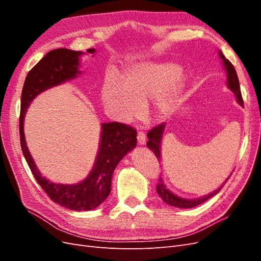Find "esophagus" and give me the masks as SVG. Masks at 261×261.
Here are the masks:
<instances>
[{
  "mask_svg": "<svg viewBox=\"0 0 261 261\" xmlns=\"http://www.w3.org/2000/svg\"><path fill=\"white\" fill-rule=\"evenodd\" d=\"M137 141H138V144H139L140 146L146 145V135H145V133L139 132V133L137 134Z\"/></svg>",
  "mask_w": 261,
  "mask_h": 261,
  "instance_id": "34e87169",
  "label": "esophagus"
}]
</instances>
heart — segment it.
Returning a JSON list of instances; mask_svg holds the SVG:
<instances>
[{
    "mask_svg": "<svg viewBox=\"0 0 261 261\" xmlns=\"http://www.w3.org/2000/svg\"><path fill=\"white\" fill-rule=\"evenodd\" d=\"M187 86L180 66L171 61H141L125 69L122 81L108 74L101 85L100 100L109 115L127 123L149 103L148 113L165 121L179 106Z\"/></svg>",
    "mask_w": 261,
    "mask_h": 261,
    "instance_id": "1",
    "label": "heart"
}]
</instances>
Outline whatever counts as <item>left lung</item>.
Returning <instances> with one entry per match:
<instances>
[{
	"mask_svg": "<svg viewBox=\"0 0 261 261\" xmlns=\"http://www.w3.org/2000/svg\"><path fill=\"white\" fill-rule=\"evenodd\" d=\"M218 53H219V58H220L221 62H222V65L224 67L225 73H226V87L233 92V94L235 96V99H236V102H238L241 107H243L244 103H243V99H242L241 87H240V82H239L238 74H236V70H235L234 66L232 65V63L227 59H225L222 52L218 50ZM165 126H167V124L163 123L159 126H156V127L152 128L147 134V137H148L147 147L150 150H152V152L155 154V156L158 158V160L159 161L162 160L161 146H162V137L164 134ZM226 180L224 181V183L221 184V186H219L216 191L209 193L208 195L198 197V198L189 199V198H184V197L177 196L176 194L171 192L170 189L167 187V185L164 184V179L162 177H160L159 183H158V186H156V193L161 197V199L165 203L170 204V206L176 207V208L188 209V208H194L196 206H198V204L204 202L209 198H211V197L217 195L221 191V188L224 186Z\"/></svg>",
	"mask_w": 261,
	"mask_h": 261,
	"instance_id": "8db88e82",
	"label": "left lung"
}]
</instances>
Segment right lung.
I'll return each mask as SVG.
<instances>
[{
  "label": "right lung",
  "instance_id": "1",
  "mask_svg": "<svg viewBox=\"0 0 261 261\" xmlns=\"http://www.w3.org/2000/svg\"><path fill=\"white\" fill-rule=\"evenodd\" d=\"M96 52L97 50L93 48L86 52L69 49H55L48 52L27 74L20 99V146L28 167L38 184L54 202L75 211L92 210L108 198L116 165L136 148V130L117 122L101 123L98 151L89 174L80 183L61 184L42 176L39 171L27 147L23 122L29 106L37 96L82 75V57L85 54L94 57Z\"/></svg>",
  "mask_w": 261,
  "mask_h": 261
}]
</instances>
